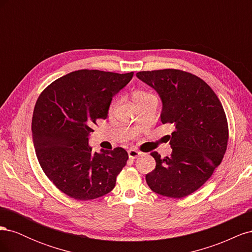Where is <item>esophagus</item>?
Here are the masks:
<instances>
[{"label": "esophagus", "mask_w": 252, "mask_h": 252, "mask_svg": "<svg viewBox=\"0 0 252 252\" xmlns=\"http://www.w3.org/2000/svg\"><path fill=\"white\" fill-rule=\"evenodd\" d=\"M141 155H142V152L139 151V150H136V149H129L128 150V156L130 158H136Z\"/></svg>", "instance_id": "obj_1"}]
</instances>
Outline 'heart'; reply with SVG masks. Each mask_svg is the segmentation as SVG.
<instances>
[{
  "label": "heart",
  "mask_w": 252,
  "mask_h": 252,
  "mask_svg": "<svg viewBox=\"0 0 252 252\" xmlns=\"http://www.w3.org/2000/svg\"><path fill=\"white\" fill-rule=\"evenodd\" d=\"M152 96H154V95H152L151 94L145 93V91H139V93L134 94V101L136 102V104H140V103H142V102H144V101L148 100V98H150V97H152ZM119 103H120L119 98H116V100H114V101L111 103L110 108H109V112H110V113H112L114 110L117 109Z\"/></svg>",
  "instance_id": "heart-1"
}]
</instances>
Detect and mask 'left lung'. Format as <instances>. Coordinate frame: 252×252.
<instances>
[{
	"mask_svg": "<svg viewBox=\"0 0 252 252\" xmlns=\"http://www.w3.org/2000/svg\"><path fill=\"white\" fill-rule=\"evenodd\" d=\"M136 77L162 101L161 121L172 124V152L151 156L156 168L146 174L152 191L180 199L194 192L222 162L228 143L226 114L217 94L202 79L178 69L140 71Z\"/></svg>",
	"mask_w": 252,
	"mask_h": 252,
	"instance_id": "8db88e82",
	"label": "left lung"
}]
</instances>
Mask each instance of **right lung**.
<instances>
[{
  "label": "right lung",
  "mask_w": 252,
  "mask_h": 252,
  "mask_svg": "<svg viewBox=\"0 0 252 252\" xmlns=\"http://www.w3.org/2000/svg\"><path fill=\"white\" fill-rule=\"evenodd\" d=\"M133 72L83 69L52 82L40 94L32 116L36 158L47 178L75 200H94L116 186L128 159L118 147L93 152L89 135L98 119L107 118L112 97Z\"/></svg>",
  "instance_id": "obj_1"
}]
</instances>
